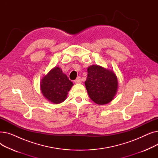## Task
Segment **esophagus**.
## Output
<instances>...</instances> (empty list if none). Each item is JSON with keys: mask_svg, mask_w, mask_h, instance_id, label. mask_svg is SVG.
I'll return each mask as SVG.
<instances>
[{"mask_svg": "<svg viewBox=\"0 0 158 158\" xmlns=\"http://www.w3.org/2000/svg\"><path fill=\"white\" fill-rule=\"evenodd\" d=\"M74 82L76 84H80V83H81V82H82V79H81V77H78L76 80H75Z\"/></svg>", "mask_w": 158, "mask_h": 158, "instance_id": "34e87169", "label": "esophagus"}]
</instances>
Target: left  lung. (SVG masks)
Returning <instances> with one entry per match:
<instances>
[{
    "label": "left lung",
    "mask_w": 158,
    "mask_h": 158,
    "mask_svg": "<svg viewBox=\"0 0 158 158\" xmlns=\"http://www.w3.org/2000/svg\"><path fill=\"white\" fill-rule=\"evenodd\" d=\"M85 83L89 98L98 105L111 102L117 92L118 79L114 72L97 64L88 68Z\"/></svg>",
    "instance_id": "8db88e82"
}]
</instances>
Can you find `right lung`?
<instances>
[{
    "instance_id": "obj_1",
    "label": "right lung",
    "mask_w": 158,
    "mask_h": 158,
    "mask_svg": "<svg viewBox=\"0 0 158 158\" xmlns=\"http://www.w3.org/2000/svg\"><path fill=\"white\" fill-rule=\"evenodd\" d=\"M73 85L61 68L56 66L45 76L40 82L41 93L53 104L63 102Z\"/></svg>"
}]
</instances>
